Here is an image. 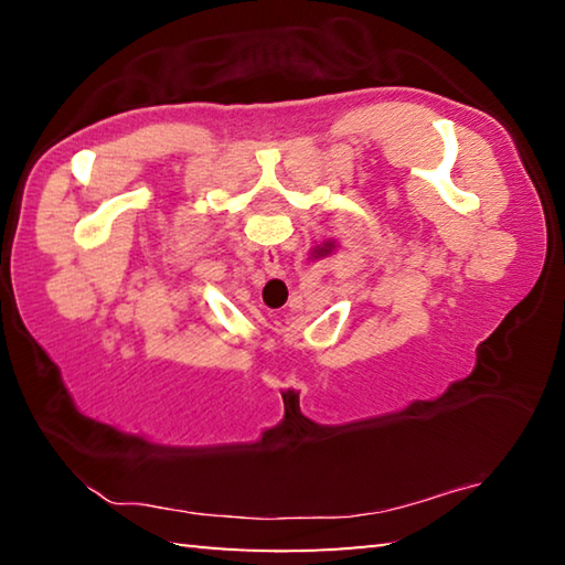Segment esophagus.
Returning a JSON list of instances; mask_svg holds the SVG:
<instances>
[{
	"instance_id": "obj_1",
	"label": "esophagus",
	"mask_w": 565,
	"mask_h": 565,
	"mask_svg": "<svg viewBox=\"0 0 565 565\" xmlns=\"http://www.w3.org/2000/svg\"><path fill=\"white\" fill-rule=\"evenodd\" d=\"M264 271L269 274V276H274V274H279V269H281V264H279V254H276V248H266L264 252Z\"/></svg>"
}]
</instances>
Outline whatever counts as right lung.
I'll use <instances>...</instances> for the list:
<instances>
[{
    "label": "right lung",
    "instance_id": "1",
    "mask_svg": "<svg viewBox=\"0 0 565 565\" xmlns=\"http://www.w3.org/2000/svg\"><path fill=\"white\" fill-rule=\"evenodd\" d=\"M333 246H337V242H327L323 246H319V248H317V256H327V254H331V252H333Z\"/></svg>",
    "mask_w": 565,
    "mask_h": 565
}]
</instances>
